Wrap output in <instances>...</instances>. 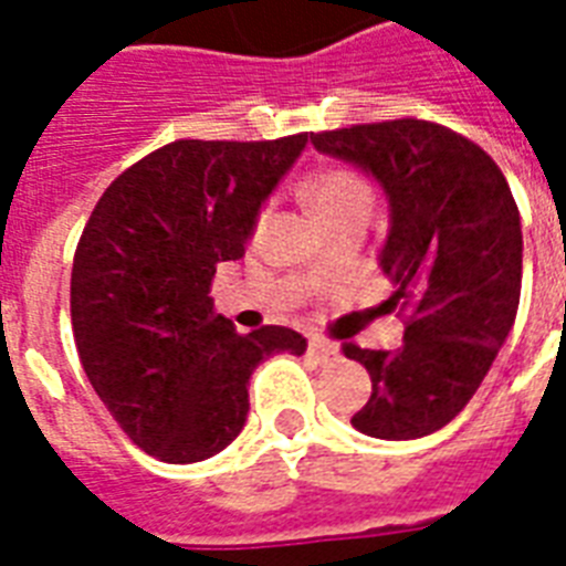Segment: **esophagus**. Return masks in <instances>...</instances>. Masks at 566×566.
Wrapping results in <instances>:
<instances>
[{
    "mask_svg": "<svg viewBox=\"0 0 566 566\" xmlns=\"http://www.w3.org/2000/svg\"><path fill=\"white\" fill-rule=\"evenodd\" d=\"M308 353L317 364H328L335 361V358H340V349H337L335 344H326V340H311Z\"/></svg>",
    "mask_w": 566,
    "mask_h": 566,
    "instance_id": "obj_1",
    "label": "esophagus"
}]
</instances>
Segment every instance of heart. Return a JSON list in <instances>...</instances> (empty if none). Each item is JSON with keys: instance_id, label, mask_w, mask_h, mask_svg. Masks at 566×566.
Returning a JSON list of instances; mask_svg holds the SVG:
<instances>
[{"instance_id": "heart-1", "label": "heart", "mask_w": 566, "mask_h": 566, "mask_svg": "<svg viewBox=\"0 0 566 566\" xmlns=\"http://www.w3.org/2000/svg\"><path fill=\"white\" fill-rule=\"evenodd\" d=\"M302 199L323 226H335L349 217H367L373 188L361 172L349 167H323L302 181Z\"/></svg>"}]
</instances>
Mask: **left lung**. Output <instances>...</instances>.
I'll list each match as a JSON object with an SVG mask.
<instances>
[{"label":"left lung","mask_w":566,"mask_h":566,"mask_svg":"<svg viewBox=\"0 0 566 566\" xmlns=\"http://www.w3.org/2000/svg\"><path fill=\"white\" fill-rule=\"evenodd\" d=\"M314 149L385 190L390 229L378 255L411 308L399 349L346 344L373 394L353 426L413 440L455 420L502 344L523 282V231L509 181L484 149L426 119H387L311 135Z\"/></svg>","instance_id":"8db88e82"}]
</instances>
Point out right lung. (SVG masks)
Segmentation results:
<instances>
[{
  "mask_svg": "<svg viewBox=\"0 0 566 566\" xmlns=\"http://www.w3.org/2000/svg\"><path fill=\"white\" fill-rule=\"evenodd\" d=\"M305 144L176 140L111 181L84 226L70 279L75 349L119 429L158 461L222 452L243 431L258 364L308 346L284 326L238 335L208 296Z\"/></svg>",
  "mask_w": 566,
  "mask_h": 566,
  "instance_id": "obj_1",
  "label": "right lung"
}]
</instances>
